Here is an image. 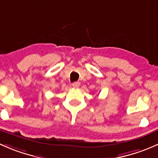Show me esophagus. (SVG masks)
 Listing matches in <instances>:
<instances>
[{"instance_id": "1", "label": "esophagus", "mask_w": 158, "mask_h": 158, "mask_svg": "<svg viewBox=\"0 0 158 158\" xmlns=\"http://www.w3.org/2000/svg\"><path fill=\"white\" fill-rule=\"evenodd\" d=\"M72 86H73V87H74V88H78L79 86H80V83L79 82H74L72 84Z\"/></svg>"}]
</instances>
